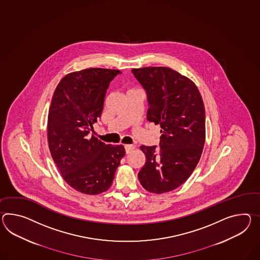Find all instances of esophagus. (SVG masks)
<instances>
[{
    "mask_svg": "<svg viewBox=\"0 0 260 260\" xmlns=\"http://www.w3.org/2000/svg\"><path fill=\"white\" fill-rule=\"evenodd\" d=\"M134 148H135V146H133V145H126L125 146V150H126L127 154L132 152Z\"/></svg>",
    "mask_w": 260,
    "mask_h": 260,
    "instance_id": "esophagus-1",
    "label": "esophagus"
}]
</instances>
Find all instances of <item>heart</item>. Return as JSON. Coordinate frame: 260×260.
Here are the masks:
<instances>
[{"label": "heart", "mask_w": 260, "mask_h": 260, "mask_svg": "<svg viewBox=\"0 0 260 260\" xmlns=\"http://www.w3.org/2000/svg\"><path fill=\"white\" fill-rule=\"evenodd\" d=\"M133 90H137V89H131V90H128L127 92H131V91H133Z\"/></svg>", "instance_id": "obj_1"}]
</instances>
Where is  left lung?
Segmentation results:
<instances>
[{"mask_svg": "<svg viewBox=\"0 0 260 260\" xmlns=\"http://www.w3.org/2000/svg\"><path fill=\"white\" fill-rule=\"evenodd\" d=\"M146 90V119L159 125V148L141 146L146 164L140 183L153 193L177 189L189 178L202 154L206 117L202 96L189 78L165 67L132 70Z\"/></svg>", "mask_w": 260, "mask_h": 260, "instance_id": "8db88e82", "label": "left lung"}]
</instances>
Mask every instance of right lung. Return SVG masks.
<instances>
[{"label":"right lung","instance_id":"right-lung-1","mask_svg":"<svg viewBox=\"0 0 260 260\" xmlns=\"http://www.w3.org/2000/svg\"><path fill=\"white\" fill-rule=\"evenodd\" d=\"M119 70L87 69L58 83L48 115V142L58 170L74 190L85 194L107 190L125 156L123 146L105 145L90 135L102 116L105 94Z\"/></svg>","mask_w":260,"mask_h":260}]
</instances>
